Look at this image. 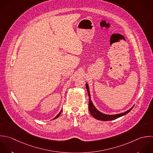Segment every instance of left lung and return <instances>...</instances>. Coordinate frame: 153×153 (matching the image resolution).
Segmentation results:
<instances>
[{
    "instance_id": "1",
    "label": "left lung",
    "mask_w": 153,
    "mask_h": 153,
    "mask_svg": "<svg viewBox=\"0 0 153 153\" xmlns=\"http://www.w3.org/2000/svg\"><path fill=\"white\" fill-rule=\"evenodd\" d=\"M86 88L88 93V95H89V111L91 114V115L96 119L99 120H102V121H110V120H113L114 119H116L117 118H119L122 116H123L125 115H126V114H128V113H129L131 110L133 108L134 106L132 107L129 110H128L126 111H125L123 113H119V114H106L104 113H101V111H100L98 110H97L96 108V107H95V105H94V104L92 103V101H91V94H90V91H89V86L88 85V83H86Z\"/></svg>"
}]
</instances>
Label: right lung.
Returning a JSON list of instances; mask_svg holds the SVG:
<instances>
[{"mask_svg": "<svg viewBox=\"0 0 153 153\" xmlns=\"http://www.w3.org/2000/svg\"><path fill=\"white\" fill-rule=\"evenodd\" d=\"M61 112H62V110H61V111H60V112H59V113H58V114H57V115H56V116H55V118H54V119H56V118H58V117H59V116H60V114H61Z\"/></svg>", "mask_w": 153, "mask_h": 153, "instance_id": "obj_1", "label": "right lung"}]
</instances>
